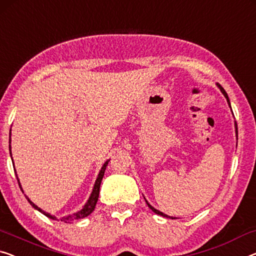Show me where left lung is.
<instances>
[{"mask_svg":"<svg viewBox=\"0 0 256 256\" xmlns=\"http://www.w3.org/2000/svg\"><path fill=\"white\" fill-rule=\"evenodd\" d=\"M217 86H218V88L220 90V92H222L223 93V95L224 96H226V101H228V106H230V100H228V94H226V92L224 90V88L220 85H218V84H217ZM230 108H231V106H230ZM236 133H237L238 134V128H237V123H236ZM146 200V199H144ZM146 202H147V204H148V207H150L152 212H154L155 214H158V215H161V216H163V217H166V218H174V217H170V216H168V215H166V214H163L162 212H160V210H158V209H155L154 207H152V206H150V204H148V201L146 200Z\"/></svg>","mask_w":256,"mask_h":256,"instance_id":"left-lung-1","label":"left lung"}]
</instances>
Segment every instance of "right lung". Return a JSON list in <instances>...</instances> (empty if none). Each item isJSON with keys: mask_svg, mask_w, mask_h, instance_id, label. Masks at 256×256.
Listing matches in <instances>:
<instances>
[{"mask_svg": "<svg viewBox=\"0 0 256 256\" xmlns=\"http://www.w3.org/2000/svg\"><path fill=\"white\" fill-rule=\"evenodd\" d=\"M10 131H11V130H10ZM9 148H10V146H9ZM10 150H11V148H10ZM10 154H11V150H10ZM108 162H109V160H108V161H106V162H104V164L102 166L100 172H98V178H96V180H95L94 188H93V190H92V194H90V199L87 200L85 206H84V208L82 209V210H79V212H77L72 214V215L62 217V218H60V220H62V222H64V223H72V222H74V220H80V218H84V217L88 216L94 210L95 206H96L98 199V193H100V185H101L102 178H104V171H106V166H108ZM18 184H19V188H20V190H22L20 182H19V179H18ZM26 199H28V201L30 202V204L32 206V207H33L34 209H36V210H39L40 212H42L44 215L49 217V218L57 220L55 216H52V215H50V214L44 212L42 209H40L39 207H38L36 204H34L33 202L30 201L28 196H26Z\"/></svg>", "mask_w": 256, "mask_h": 256, "instance_id": "obj_1", "label": "right lung"}]
</instances>
